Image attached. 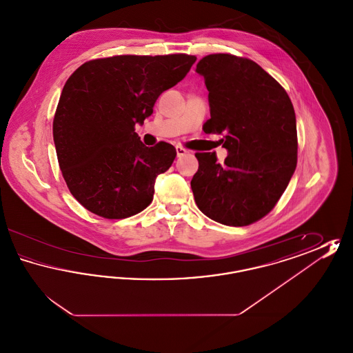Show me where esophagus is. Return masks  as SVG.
Wrapping results in <instances>:
<instances>
[{
  "label": "esophagus",
  "mask_w": 353,
  "mask_h": 353,
  "mask_svg": "<svg viewBox=\"0 0 353 353\" xmlns=\"http://www.w3.org/2000/svg\"><path fill=\"white\" fill-rule=\"evenodd\" d=\"M176 152H177V157H181V156H184V154H186L188 153V151L185 150V148H183V147H176Z\"/></svg>",
  "instance_id": "obj_1"
}]
</instances>
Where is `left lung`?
Here are the masks:
<instances>
[{
    "instance_id": "8db88e82",
    "label": "left lung",
    "mask_w": 353,
    "mask_h": 353,
    "mask_svg": "<svg viewBox=\"0 0 353 353\" xmlns=\"http://www.w3.org/2000/svg\"><path fill=\"white\" fill-rule=\"evenodd\" d=\"M209 91L208 134L229 154L197 152L190 186L199 209L228 226H248L274 209L298 161L296 118L285 88L252 59L210 54L197 63Z\"/></svg>"
}]
</instances>
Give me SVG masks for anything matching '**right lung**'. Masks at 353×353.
I'll use <instances>...</instances> for the list:
<instances>
[{"label": "right lung", "mask_w": 353, "mask_h": 353, "mask_svg": "<svg viewBox=\"0 0 353 353\" xmlns=\"http://www.w3.org/2000/svg\"><path fill=\"white\" fill-rule=\"evenodd\" d=\"M194 55H115L77 68L52 120L59 168L68 190L91 213L127 219L144 210L154 180L172 165L176 148L145 147L136 123L151 117L157 98L183 81Z\"/></svg>", "instance_id": "add662e5"}]
</instances>
